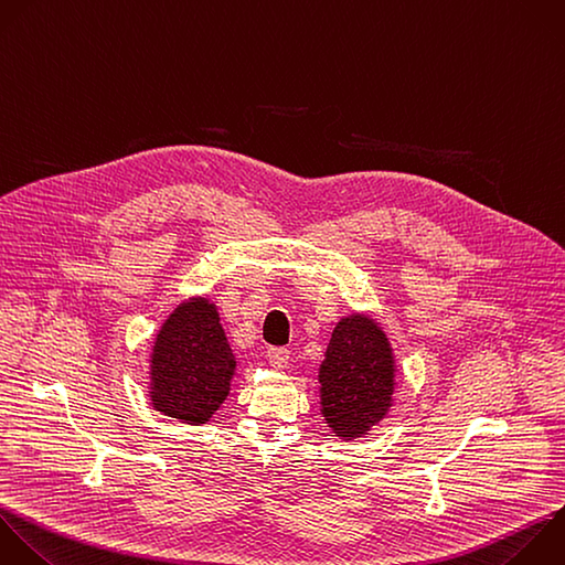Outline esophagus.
I'll return each mask as SVG.
<instances>
[{"label": "esophagus", "instance_id": "obj_1", "mask_svg": "<svg viewBox=\"0 0 565 565\" xmlns=\"http://www.w3.org/2000/svg\"><path fill=\"white\" fill-rule=\"evenodd\" d=\"M267 360L274 369H285L289 362V351L285 347H269L267 349Z\"/></svg>", "mask_w": 565, "mask_h": 565}]
</instances>
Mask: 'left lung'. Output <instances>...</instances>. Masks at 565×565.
Masks as SVG:
<instances>
[{"instance_id": "8db88e82", "label": "left lung", "mask_w": 565, "mask_h": 565, "mask_svg": "<svg viewBox=\"0 0 565 565\" xmlns=\"http://www.w3.org/2000/svg\"><path fill=\"white\" fill-rule=\"evenodd\" d=\"M320 404L342 439L366 435L393 404L395 364L388 338L366 316L342 318L320 364Z\"/></svg>"}]
</instances>
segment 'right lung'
Returning a JSON list of instances; mask_svg holds the SVG:
<instances>
[{
    "mask_svg": "<svg viewBox=\"0 0 565 565\" xmlns=\"http://www.w3.org/2000/svg\"><path fill=\"white\" fill-rule=\"evenodd\" d=\"M236 358L216 305H179L157 333L150 360L152 406L188 424H205L230 393Z\"/></svg>",
    "mask_w": 565,
    "mask_h": 565,
    "instance_id": "add662e5",
    "label": "right lung"
}]
</instances>
